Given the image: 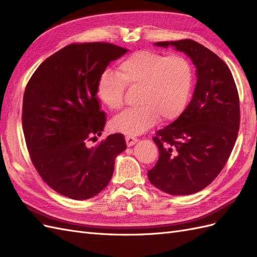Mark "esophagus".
Wrapping results in <instances>:
<instances>
[{"mask_svg": "<svg viewBox=\"0 0 257 257\" xmlns=\"http://www.w3.org/2000/svg\"><path fill=\"white\" fill-rule=\"evenodd\" d=\"M125 141H126L127 147H132V146H134L135 144L138 143V138L135 137V136H132V135H126Z\"/></svg>", "mask_w": 257, "mask_h": 257, "instance_id": "esophagus-1", "label": "esophagus"}]
</instances>
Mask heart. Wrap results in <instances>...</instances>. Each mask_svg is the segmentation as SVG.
<instances>
[{
    "mask_svg": "<svg viewBox=\"0 0 257 257\" xmlns=\"http://www.w3.org/2000/svg\"><path fill=\"white\" fill-rule=\"evenodd\" d=\"M116 73H104L98 80L99 102L111 111L124 106L126 88L138 90L133 109L112 121V127L127 135H138L161 121H173L188 104L193 83L189 60L180 54L165 56L154 51H137L123 59Z\"/></svg>",
    "mask_w": 257,
    "mask_h": 257,
    "instance_id": "b5f03b06",
    "label": "heart"
}]
</instances>
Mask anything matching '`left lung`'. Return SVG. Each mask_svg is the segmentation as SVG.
<instances>
[{"instance_id":"obj_1","label":"left lung","mask_w":257,"mask_h":257,"mask_svg":"<svg viewBox=\"0 0 257 257\" xmlns=\"http://www.w3.org/2000/svg\"><path fill=\"white\" fill-rule=\"evenodd\" d=\"M155 45L188 54L197 82L186 109L155 133L160 158L148 178L170 195H190L211 183L229 158L240 125L238 90L226 63L205 46L192 40Z\"/></svg>"}]
</instances>
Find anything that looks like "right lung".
<instances>
[{
  "label": "right lung",
  "mask_w": 257,
  "mask_h": 257,
  "mask_svg": "<svg viewBox=\"0 0 257 257\" xmlns=\"http://www.w3.org/2000/svg\"><path fill=\"white\" fill-rule=\"evenodd\" d=\"M127 52L110 43H75L53 53L28 81L22 103V128L38 175L59 194L88 199L103 191L113 174L114 159L126 149L122 134L96 147L106 123L97 84L106 67Z\"/></svg>",
  "instance_id": "1"
}]
</instances>
